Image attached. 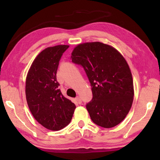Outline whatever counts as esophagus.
I'll return each instance as SVG.
<instances>
[{
  "instance_id": "obj_1",
  "label": "esophagus",
  "mask_w": 160,
  "mask_h": 160,
  "mask_svg": "<svg viewBox=\"0 0 160 160\" xmlns=\"http://www.w3.org/2000/svg\"><path fill=\"white\" fill-rule=\"evenodd\" d=\"M75 100H76V102L78 103V104H81L82 103V100H81L80 97H76V98H75Z\"/></svg>"
}]
</instances>
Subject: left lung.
Masks as SVG:
<instances>
[{
  "label": "left lung",
  "instance_id": "1",
  "mask_svg": "<svg viewBox=\"0 0 160 160\" xmlns=\"http://www.w3.org/2000/svg\"><path fill=\"white\" fill-rule=\"evenodd\" d=\"M70 58L84 68L90 82L93 97L86 108L92 121L106 128L117 126L133 102V82L126 59L115 48L99 42L78 44Z\"/></svg>",
  "mask_w": 160,
  "mask_h": 160
}]
</instances>
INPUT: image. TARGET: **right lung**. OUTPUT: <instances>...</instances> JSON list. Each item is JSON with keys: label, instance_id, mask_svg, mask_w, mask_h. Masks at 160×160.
I'll use <instances>...</instances> for the list:
<instances>
[{"label": "right lung", "instance_id": "right-lung-1", "mask_svg": "<svg viewBox=\"0 0 160 160\" xmlns=\"http://www.w3.org/2000/svg\"><path fill=\"white\" fill-rule=\"evenodd\" d=\"M68 45L41 51L32 62L25 82V94L34 118L44 128L59 131L71 121L75 105L62 94L56 80L59 61Z\"/></svg>", "mask_w": 160, "mask_h": 160}]
</instances>
